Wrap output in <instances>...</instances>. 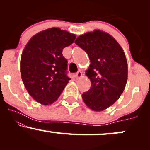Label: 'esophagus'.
<instances>
[{"instance_id":"esophagus-1","label":"esophagus","mask_w":150,"mask_h":150,"mask_svg":"<svg viewBox=\"0 0 150 150\" xmlns=\"http://www.w3.org/2000/svg\"><path fill=\"white\" fill-rule=\"evenodd\" d=\"M81 77H82V72H81L80 70H79V71L75 74V77L77 79V78H80Z\"/></svg>"}]
</instances>
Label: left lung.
<instances>
[{"instance_id":"1","label":"left lung","mask_w":150,"mask_h":150,"mask_svg":"<svg viewBox=\"0 0 150 150\" xmlns=\"http://www.w3.org/2000/svg\"><path fill=\"white\" fill-rule=\"evenodd\" d=\"M75 43L91 62L86 71L91 87L82 94V99L91 109L103 111L114 104L125 89L128 64L124 51L114 38L100 30L79 36Z\"/></svg>"}]
</instances>
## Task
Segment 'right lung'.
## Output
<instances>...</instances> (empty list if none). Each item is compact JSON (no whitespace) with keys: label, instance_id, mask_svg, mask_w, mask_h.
<instances>
[{"label":"right lung","instance_id":"1","mask_svg":"<svg viewBox=\"0 0 150 150\" xmlns=\"http://www.w3.org/2000/svg\"><path fill=\"white\" fill-rule=\"evenodd\" d=\"M75 34L59 28L42 31L26 45L20 73L27 92L37 102L51 104L58 99L70 80L63 49L75 41Z\"/></svg>","mask_w":150,"mask_h":150}]
</instances>
